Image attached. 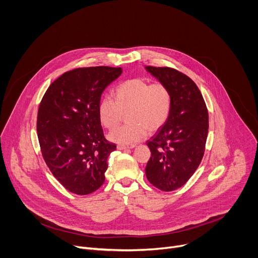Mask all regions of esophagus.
Masks as SVG:
<instances>
[{
    "instance_id": "1",
    "label": "esophagus",
    "mask_w": 258,
    "mask_h": 258,
    "mask_svg": "<svg viewBox=\"0 0 258 258\" xmlns=\"http://www.w3.org/2000/svg\"><path fill=\"white\" fill-rule=\"evenodd\" d=\"M136 145L135 144H128V145H117V149L118 150H125V149H133L135 148Z\"/></svg>"
}]
</instances>
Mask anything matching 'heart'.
Segmentation results:
<instances>
[{
  "label": "heart",
  "instance_id": "b5f03b06",
  "mask_svg": "<svg viewBox=\"0 0 258 258\" xmlns=\"http://www.w3.org/2000/svg\"><path fill=\"white\" fill-rule=\"evenodd\" d=\"M171 94L162 83L150 84L144 79H132L121 83L115 90V100L103 97L98 104L101 124L114 128L126 113L128 124L117 127L108 139L120 145L142 141L150 133L158 131L167 120L171 110Z\"/></svg>",
  "mask_w": 258,
  "mask_h": 258
}]
</instances>
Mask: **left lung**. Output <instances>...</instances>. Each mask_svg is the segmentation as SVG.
Instances as JSON below:
<instances>
[{"instance_id": "8db88e82", "label": "left lung", "mask_w": 258, "mask_h": 258, "mask_svg": "<svg viewBox=\"0 0 258 258\" xmlns=\"http://www.w3.org/2000/svg\"><path fill=\"white\" fill-rule=\"evenodd\" d=\"M145 69L171 94V110L166 122L147 141L151 157L146 166L148 180L161 191L185 185L198 168L208 135V112L196 84L169 67Z\"/></svg>"}]
</instances>
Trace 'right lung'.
I'll return each mask as SVG.
<instances>
[{"mask_svg": "<svg viewBox=\"0 0 258 258\" xmlns=\"http://www.w3.org/2000/svg\"><path fill=\"white\" fill-rule=\"evenodd\" d=\"M120 67H85L67 71L47 90L36 131L46 164L71 193L88 195L105 180L108 157L116 149L103 134L98 104Z\"/></svg>", "mask_w": 258, "mask_h": 258, "instance_id": "add662e5", "label": "right lung"}]
</instances>
